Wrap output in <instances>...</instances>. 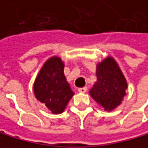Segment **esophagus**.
I'll list each match as a JSON object with an SVG mask.
<instances>
[{"mask_svg":"<svg viewBox=\"0 0 148 148\" xmlns=\"http://www.w3.org/2000/svg\"><path fill=\"white\" fill-rule=\"evenodd\" d=\"M87 91V87H81V88H78V92H82V93H84V92H86Z\"/></svg>","mask_w":148,"mask_h":148,"instance_id":"34e87169","label":"esophagus"}]
</instances>
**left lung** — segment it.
<instances>
[{
  "mask_svg": "<svg viewBox=\"0 0 148 148\" xmlns=\"http://www.w3.org/2000/svg\"><path fill=\"white\" fill-rule=\"evenodd\" d=\"M97 81L89 91L91 97L106 111H112L123 101L128 84L118 63L107 56L96 65Z\"/></svg>",
  "mask_w": 148,
  "mask_h": 148,
  "instance_id": "8db88e82",
  "label": "left lung"
}]
</instances>
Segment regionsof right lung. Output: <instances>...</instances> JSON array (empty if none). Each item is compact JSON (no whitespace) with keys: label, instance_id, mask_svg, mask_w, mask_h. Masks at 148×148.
I'll return each instance as SVG.
<instances>
[{"label":"right lung","instance_id":"add662e5","mask_svg":"<svg viewBox=\"0 0 148 148\" xmlns=\"http://www.w3.org/2000/svg\"><path fill=\"white\" fill-rule=\"evenodd\" d=\"M63 70L64 62L59 56L50 57L42 65L33 84L36 99L56 115L64 111L74 95Z\"/></svg>","mask_w":148,"mask_h":148}]
</instances>
